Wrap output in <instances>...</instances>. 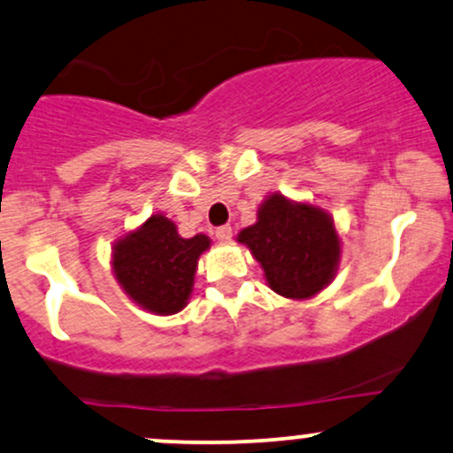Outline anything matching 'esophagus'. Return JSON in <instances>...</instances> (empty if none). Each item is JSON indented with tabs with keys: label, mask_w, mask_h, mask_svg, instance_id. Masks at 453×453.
I'll return each mask as SVG.
<instances>
[{
	"label": "esophagus",
	"mask_w": 453,
	"mask_h": 453,
	"mask_svg": "<svg viewBox=\"0 0 453 453\" xmlns=\"http://www.w3.org/2000/svg\"><path fill=\"white\" fill-rule=\"evenodd\" d=\"M215 236L219 242H230L232 241V226H221L215 230Z\"/></svg>",
	"instance_id": "34e87169"
}]
</instances>
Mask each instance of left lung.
<instances>
[{"label":"left lung","instance_id":"left-lung-1","mask_svg":"<svg viewBox=\"0 0 453 453\" xmlns=\"http://www.w3.org/2000/svg\"><path fill=\"white\" fill-rule=\"evenodd\" d=\"M265 268L268 286L288 299H310L335 275L340 238L331 217L310 203H292L275 193L257 211V221L238 234Z\"/></svg>","mask_w":453,"mask_h":453}]
</instances>
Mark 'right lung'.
Here are the masks:
<instances>
[{"label": "right lung", "instance_id": "obj_1", "mask_svg": "<svg viewBox=\"0 0 453 453\" xmlns=\"http://www.w3.org/2000/svg\"><path fill=\"white\" fill-rule=\"evenodd\" d=\"M208 236L182 238L170 219L152 215L113 251V273L133 301L154 314H176L187 305L197 260Z\"/></svg>", "mask_w": 453, "mask_h": 453}]
</instances>
